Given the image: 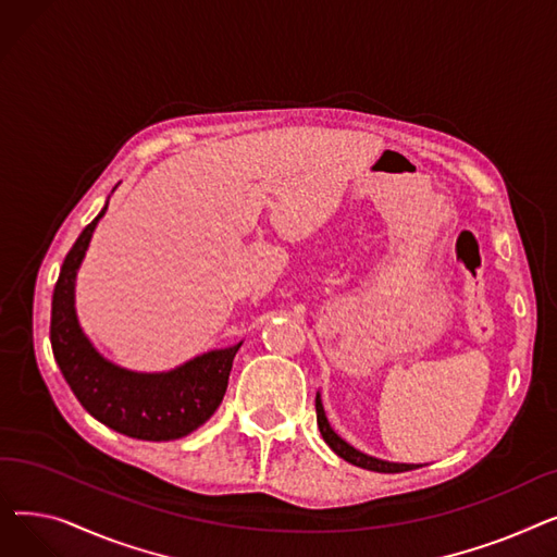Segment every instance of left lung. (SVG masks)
<instances>
[{"instance_id": "obj_1", "label": "left lung", "mask_w": 557, "mask_h": 557, "mask_svg": "<svg viewBox=\"0 0 557 557\" xmlns=\"http://www.w3.org/2000/svg\"><path fill=\"white\" fill-rule=\"evenodd\" d=\"M315 418H318V429H320V435H323V441L330 445V449L336 456H341L347 462L363 467V470H370V472H382V474H397V472H408V470H416V467H420V465H413V462H391V460L368 456V454L359 451L357 447L349 445L347 441H343V437L332 429V424L325 416L320 393H315Z\"/></svg>"}]
</instances>
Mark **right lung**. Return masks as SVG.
<instances>
[{
    "instance_id": "1",
    "label": "right lung",
    "mask_w": 557,
    "mask_h": 557,
    "mask_svg": "<svg viewBox=\"0 0 557 557\" xmlns=\"http://www.w3.org/2000/svg\"><path fill=\"white\" fill-rule=\"evenodd\" d=\"M106 210L108 202L78 234L58 275L51 298L53 359L81 406L101 424L137 441H178L214 416L242 343L210 349L164 372H135L108 361L76 315V275Z\"/></svg>"
}]
</instances>
